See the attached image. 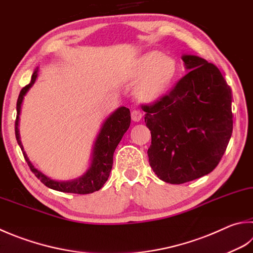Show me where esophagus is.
Here are the masks:
<instances>
[{"label":"esophagus","instance_id":"1","mask_svg":"<svg viewBox=\"0 0 253 253\" xmlns=\"http://www.w3.org/2000/svg\"><path fill=\"white\" fill-rule=\"evenodd\" d=\"M132 120L134 122H139L142 119V112L140 110H133L131 113Z\"/></svg>","mask_w":253,"mask_h":253}]
</instances>
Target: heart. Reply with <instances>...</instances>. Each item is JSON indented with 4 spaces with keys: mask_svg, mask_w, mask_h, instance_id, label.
I'll use <instances>...</instances> for the list:
<instances>
[{
    "mask_svg": "<svg viewBox=\"0 0 253 253\" xmlns=\"http://www.w3.org/2000/svg\"><path fill=\"white\" fill-rule=\"evenodd\" d=\"M178 73V65L174 57L160 51H150L140 56L126 71L128 82L141 79L135 94L142 101L153 102L168 92Z\"/></svg>",
    "mask_w": 253,
    "mask_h": 253,
    "instance_id": "obj_1",
    "label": "heart"
}]
</instances>
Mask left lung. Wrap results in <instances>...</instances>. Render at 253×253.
Returning a JSON list of instances; mask_svg holds the SVG:
<instances>
[{"label": "left lung", "mask_w": 253, "mask_h": 253, "mask_svg": "<svg viewBox=\"0 0 253 253\" xmlns=\"http://www.w3.org/2000/svg\"><path fill=\"white\" fill-rule=\"evenodd\" d=\"M189 73L169 94L142 106L152 142L147 151L160 179L183 184L215 169L232 134L231 89L215 65L194 55Z\"/></svg>", "instance_id": "1"}]
</instances>
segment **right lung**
Returning a JSON list of instances; mask_svg holds the SVG:
<instances>
[{
    "label": "right lung",
    "instance_id": "add662e5",
    "mask_svg": "<svg viewBox=\"0 0 253 253\" xmlns=\"http://www.w3.org/2000/svg\"><path fill=\"white\" fill-rule=\"evenodd\" d=\"M38 74V68L35 69L32 75L31 83L25 85L20 92V96L17 99L16 103V120H15V136L18 145L23 152L24 159L26 160L31 170L35 174L36 177L41 182L46 185L47 187L51 189L58 190L63 193H74V194H91L96 190H99L107 182L110 175V171L113 164V153L116 151L117 146L120 143L122 136L127 131L128 126L131 123V113L130 110L126 107L118 108L116 111L112 112L109 116L106 121L100 128V132L94 142L91 163H90L89 169L85 170L84 175L76 179L67 180V182H59V180H54L47 177L38 169L34 168V165L28 160L25 152H24L22 142L20 140V133H18V120H20V112L24 96L27 93L28 90L34 83L36 82Z\"/></svg>",
    "mask_w": 253,
    "mask_h": 253
}]
</instances>
